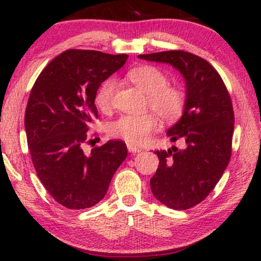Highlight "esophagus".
<instances>
[{
  "instance_id": "34e87169",
  "label": "esophagus",
  "mask_w": 261,
  "mask_h": 261,
  "mask_svg": "<svg viewBox=\"0 0 261 261\" xmlns=\"http://www.w3.org/2000/svg\"><path fill=\"white\" fill-rule=\"evenodd\" d=\"M127 148H128V152H130V153H139V152H141V148L135 147V146H133V145H127Z\"/></svg>"
}]
</instances>
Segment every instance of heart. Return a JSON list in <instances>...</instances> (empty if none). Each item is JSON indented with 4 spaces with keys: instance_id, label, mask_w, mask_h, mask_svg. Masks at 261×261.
Returning <instances> with one entry per match:
<instances>
[{
    "instance_id": "obj_1",
    "label": "heart",
    "mask_w": 261,
    "mask_h": 261,
    "mask_svg": "<svg viewBox=\"0 0 261 261\" xmlns=\"http://www.w3.org/2000/svg\"><path fill=\"white\" fill-rule=\"evenodd\" d=\"M129 80L140 88L147 97V107L171 122L183 115L185 109V95L179 88L169 85L166 74L154 66H141L128 73ZM116 83L108 80L96 92L95 103L102 112H108L112 107ZM158 117L147 113L144 115H123L108 124V134L112 138L121 139L130 145H141L147 137L158 128Z\"/></svg>"
}]
</instances>
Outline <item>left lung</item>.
Returning <instances> with one entry per match:
<instances>
[{
	"label": "left lung",
	"mask_w": 261,
	"mask_h": 261,
	"mask_svg": "<svg viewBox=\"0 0 261 261\" xmlns=\"http://www.w3.org/2000/svg\"><path fill=\"white\" fill-rule=\"evenodd\" d=\"M148 62L165 63L185 81V109L167 130L176 146L155 151L159 166L151 178L152 194L160 203L185 210L201 203L226 170L231 155L234 112L230 96L219 72L201 57L184 51L138 56Z\"/></svg>",
	"instance_id": "8db88e82"
}]
</instances>
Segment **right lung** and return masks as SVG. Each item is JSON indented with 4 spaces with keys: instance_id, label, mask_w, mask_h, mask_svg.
Here are the masks:
<instances>
[{
    "instance_id": "right-lung-1",
    "label": "right lung",
    "mask_w": 261,
    "mask_h": 261,
    "mask_svg": "<svg viewBox=\"0 0 261 261\" xmlns=\"http://www.w3.org/2000/svg\"><path fill=\"white\" fill-rule=\"evenodd\" d=\"M127 58L67 49L46 65L32 88L24 114L32 162L48 194L67 209L97 204L127 156V146L119 140L92 148L89 155L82 149L89 123L98 116L96 92Z\"/></svg>"
}]
</instances>
